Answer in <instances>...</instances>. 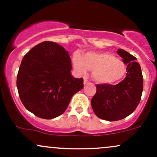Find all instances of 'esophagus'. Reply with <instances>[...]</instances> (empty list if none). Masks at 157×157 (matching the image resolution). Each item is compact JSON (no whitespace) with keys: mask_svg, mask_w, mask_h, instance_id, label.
I'll list each match as a JSON object with an SVG mask.
<instances>
[{"mask_svg":"<svg viewBox=\"0 0 157 157\" xmlns=\"http://www.w3.org/2000/svg\"><path fill=\"white\" fill-rule=\"evenodd\" d=\"M87 82H88V80H87V78H86V77H84V82H83L84 85H86Z\"/></svg>","mask_w":157,"mask_h":157,"instance_id":"34e87169","label":"esophagus"}]
</instances>
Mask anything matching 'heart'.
<instances>
[{
    "label": "heart",
    "instance_id": "heart-1",
    "mask_svg": "<svg viewBox=\"0 0 157 157\" xmlns=\"http://www.w3.org/2000/svg\"><path fill=\"white\" fill-rule=\"evenodd\" d=\"M72 63L76 71L80 75H84L88 70L93 71V78L99 83H115L126 74L124 63L107 52H88L82 56L75 51Z\"/></svg>",
    "mask_w": 157,
    "mask_h": 157
}]
</instances>
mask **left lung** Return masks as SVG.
<instances>
[{
	"label": "left lung",
	"mask_w": 157,
	"mask_h": 157,
	"mask_svg": "<svg viewBox=\"0 0 157 157\" xmlns=\"http://www.w3.org/2000/svg\"><path fill=\"white\" fill-rule=\"evenodd\" d=\"M117 53L127 65L126 77L117 85L98 84L91 101L94 114L109 121L123 119L133 113L143 91L142 70L136 58L123 49Z\"/></svg>",
	"instance_id": "8db88e82"
}]
</instances>
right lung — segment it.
I'll use <instances>...</instances> for the list:
<instances>
[{"instance_id": "add662e5", "label": "right lung", "mask_w": 157, "mask_h": 157, "mask_svg": "<svg viewBox=\"0 0 157 157\" xmlns=\"http://www.w3.org/2000/svg\"><path fill=\"white\" fill-rule=\"evenodd\" d=\"M71 60L64 48L43 42L24 56L17 75L22 104L30 113L52 119L65 111L72 96L83 88V79L71 75Z\"/></svg>"}]
</instances>
